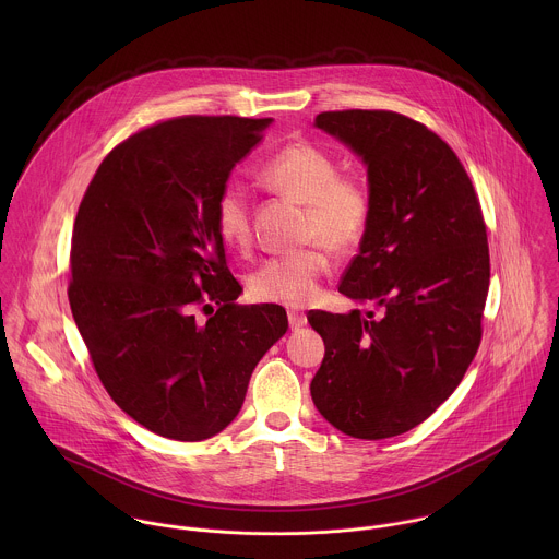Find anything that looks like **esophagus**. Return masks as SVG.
I'll return each instance as SVG.
<instances>
[{"label": "esophagus", "instance_id": "1", "mask_svg": "<svg viewBox=\"0 0 559 559\" xmlns=\"http://www.w3.org/2000/svg\"><path fill=\"white\" fill-rule=\"evenodd\" d=\"M288 322H290V329H301L306 322H308V317L304 314V312H299V310H288Z\"/></svg>", "mask_w": 559, "mask_h": 559}]
</instances>
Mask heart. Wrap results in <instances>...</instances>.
I'll return each instance as SVG.
<instances>
[{
  "mask_svg": "<svg viewBox=\"0 0 559 559\" xmlns=\"http://www.w3.org/2000/svg\"><path fill=\"white\" fill-rule=\"evenodd\" d=\"M273 191L304 204V240L310 245L262 262L249 275V290L266 304L308 306L319 297L329 271V249L350 253L366 239L372 219V191L357 174L340 171L337 159L319 144L299 140L282 146L258 169ZM219 237L230 247H251V211L245 189L230 182L215 204Z\"/></svg>",
  "mask_w": 559,
  "mask_h": 559,
  "instance_id": "obj_1",
  "label": "heart"
}]
</instances>
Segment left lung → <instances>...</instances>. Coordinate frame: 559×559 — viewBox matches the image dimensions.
Wrapping results in <instances>:
<instances>
[{
    "mask_svg": "<svg viewBox=\"0 0 559 559\" xmlns=\"http://www.w3.org/2000/svg\"><path fill=\"white\" fill-rule=\"evenodd\" d=\"M317 127L368 165L372 219L337 290L379 314L312 310L324 359L310 392L355 439L396 437L459 388L478 353L490 258L478 193L426 124L388 109L322 111Z\"/></svg>",
    "mask_w": 559,
    "mask_h": 559,
    "instance_id": "8db88e82",
    "label": "left lung"
}]
</instances>
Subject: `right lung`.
<instances>
[{"label": "right lung", "instance_id": "right-lung-1", "mask_svg": "<svg viewBox=\"0 0 559 559\" xmlns=\"http://www.w3.org/2000/svg\"><path fill=\"white\" fill-rule=\"evenodd\" d=\"M269 122L160 120L120 142L81 200L73 319L109 399L167 439L222 432L253 368L288 329L282 306L237 304L242 288L215 224L230 169Z\"/></svg>", "mask_w": 559, "mask_h": 559}]
</instances>
